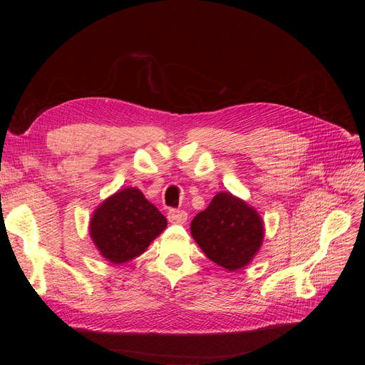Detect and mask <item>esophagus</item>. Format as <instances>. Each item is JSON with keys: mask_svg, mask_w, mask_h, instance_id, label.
<instances>
[{"mask_svg": "<svg viewBox=\"0 0 365 365\" xmlns=\"http://www.w3.org/2000/svg\"><path fill=\"white\" fill-rule=\"evenodd\" d=\"M169 220L172 224H185L187 222V213L184 210H170L169 215H168Z\"/></svg>", "mask_w": 365, "mask_h": 365, "instance_id": "esophagus-1", "label": "esophagus"}]
</instances>
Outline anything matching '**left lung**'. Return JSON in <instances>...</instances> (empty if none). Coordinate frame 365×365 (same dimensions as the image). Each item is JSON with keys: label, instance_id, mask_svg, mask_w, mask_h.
Here are the masks:
<instances>
[{"label": "left lung", "instance_id": "1", "mask_svg": "<svg viewBox=\"0 0 365 365\" xmlns=\"http://www.w3.org/2000/svg\"><path fill=\"white\" fill-rule=\"evenodd\" d=\"M190 233L210 260L233 272L256 257L264 225L256 208L233 193L219 192L204 212L193 217Z\"/></svg>", "mask_w": 365, "mask_h": 365}]
</instances>
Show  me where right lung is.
Instances as JSON below:
<instances>
[{
	"label": "right lung",
	"mask_w": 365,
	"mask_h": 365,
	"mask_svg": "<svg viewBox=\"0 0 365 365\" xmlns=\"http://www.w3.org/2000/svg\"><path fill=\"white\" fill-rule=\"evenodd\" d=\"M165 227L168 219L141 190L125 187L98 204L88 228L101 256L121 264L141 256Z\"/></svg>",
	"instance_id": "right-lung-1"
}]
</instances>
